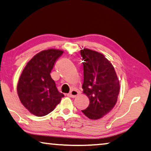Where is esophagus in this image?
<instances>
[{
	"instance_id": "obj_1",
	"label": "esophagus",
	"mask_w": 151,
	"mask_h": 151,
	"mask_svg": "<svg viewBox=\"0 0 151 151\" xmlns=\"http://www.w3.org/2000/svg\"><path fill=\"white\" fill-rule=\"evenodd\" d=\"M78 95H79V92L75 90V89H73V90H71L70 93L68 94V96L70 97H76V96H78Z\"/></svg>"
}]
</instances>
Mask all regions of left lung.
<instances>
[{
    "instance_id": "8db88e82",
    "label": "left lung",
    "mask_w": 151,
    "mask_h": 151,
    "mask_svg": "<svg viewBox=\"0 0 151 151\" xmlns=\"http://www.w3.org/2000/svg\"><path fill=\"white\" fill-rule=\"evenodd\" d=\"M84 65L83 93L90 104L82 112L88 119L97 120L109 113L116 104L120 82L113 65L104 54L90 49L80 50Z\"/></svg>"
}]
</instances>
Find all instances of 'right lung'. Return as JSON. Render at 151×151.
I'll return each mask as SVG.
<instances>
[{
  "label": "right lung",
  "mask_w": 151,
  "mask_h": 151,
  "mask_svg": "<svg viewBox=\"0 0 151 151\" xmlns=\"http://www.w3.org/2000/svg\"><path fill=\"white\" fill-rule=\"evenodd\" d=\"M63 53L61 50H43L32 58L22 72L17 95L23 106L35 116L48 114L64 97L50 76L54 63Z\"/></svg>",
  "instance_id": "obj_1"
}]
</instances>
